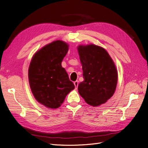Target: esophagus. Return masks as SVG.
Here are the masks:
<instances>
[{
  "mask_svg": "<svg viewBox=\"0 0 148 148\" xmlns=\"http://www.w3.org/2000/svg\"><path fill=\"white\" fill-rule=\"evenodd\" d=\"M73 83H74V85H75V88L77 89L78 86V84H79V82L78 81H75V82H74Z\"/></svg>",
  "mask_w": 148,
  "mask_h": 148,
  "instance_id": "obj_1",
  "label": "esophagus"
}]
</instances>
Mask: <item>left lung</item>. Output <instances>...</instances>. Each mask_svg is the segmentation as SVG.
Listing matches in <instances>:
<instances>
[{"label": "left lung", "instance_id": "1", "mask_svg": "<svg viewBox=\"0 0 148 148\" xmlns=\"http://www.w3.org/2000/svg\"><path fill=\"white\" fill-rule=\"evenodd\" d=\"M84 81L78 92L87 104L97 107L114 95L118 81L115 63L105 49L90 44L77 47Z\"/></svg>", "mask_w": 148, "mask_h": 148}]
</instances>
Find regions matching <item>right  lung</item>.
<instances>
[{
	"label": "right lung",
	"instance_id": "add662e5",
	"mask_svg": "<svg viewBox=\"0 0 148 148\" xmlns=\"http://www.w3.org/2000/svg\"><path fill=\"white\" fill-rule=\"evenodd\" d=\"M69 45L57 40L40 49L31 59L28 79L31 92L39 103L49 109H57L66 95L75 89L62 62Z\"/></svg>",
	"mask_w": 148,
	"mask_h": 148
}]
</instances>
